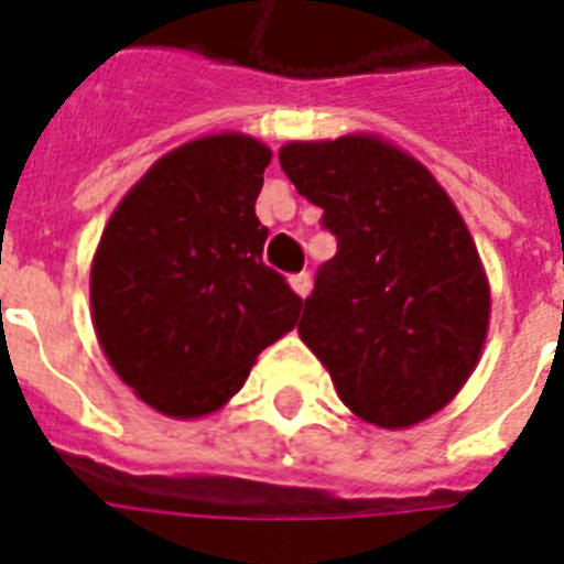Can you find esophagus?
<instances>
[{
	"label": "esophagus",
	"instance_id": "esophagus-1",
	"mask_svg": "<svg viewBox=\"0 0 564 564\" xmlns=\"http://www.w3.org/2000/svg\"><path fill=\"white\" fill-rule=\"evenodd\" d=\"M290 286H293V293L295 295H307L311 293V274H307V271H299V274H293V278H290Z\"/></svg>",
	"mask_w": 564,
	"mask_h": 564
}]
</instances>
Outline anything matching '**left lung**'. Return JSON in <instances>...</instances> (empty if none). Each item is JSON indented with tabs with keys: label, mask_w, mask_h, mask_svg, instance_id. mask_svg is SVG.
Returning <instances> with one entry per match:
<instances>
[{
	"label": "left lung",
	"mask_w": 564,
	"mask_h": 564,
	"mask_svg": "<svg viewBox=\"0 0 564 564\" xmlns=\"http://www.w3.org/2000/svg\"><path fill=\"white\" fill-rule=\"evenodd\" d=\"M278 158L337 239L304 299L302 340L367 424L403 431L436 415L473 377L490 323V283L457 206L377 133L295 140Z\"/></svg>",
	"instance_id": "1"
}]
</instances>
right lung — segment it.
I'll return each instance as SVG.
<instances>
[{"label": "right lung", "instance_id": "add662e5", "mask_svg": "<svg viewBox=\"0 0 564 564\" xmlns=\"http://www.w3.org/2000/svg\"><path fill=\"white\" fill-rule=\"evenodd\" d=\"M271 149L208 133L158 158L122 197L91 260V323L133 394L170 419L220 410L302 299L262 262L257 197Z\"/></svg>", "mask_w": 564, "mask_h": 564}]
</instances>
